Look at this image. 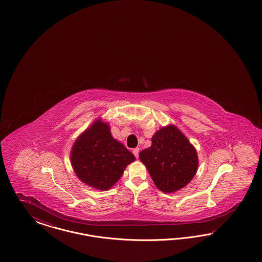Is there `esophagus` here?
<instances>
[{
	"label": "esophagus",
	"instance_id": "esophagus-1",
	"mask_svg": "<svg viewBox=\"0 0 262 262\" xmlns=\"http://www.w3.org/2000/svg\"><path fill=\"white\" fill-rule=\"evenodd\" d=\"M138 152H139L138 148H135V149L133 150V153H134V155H135L137 158L138 157Z\"/></svg>",
	"mask_w": 262,
	"mask_h": 262
}]
</instances>
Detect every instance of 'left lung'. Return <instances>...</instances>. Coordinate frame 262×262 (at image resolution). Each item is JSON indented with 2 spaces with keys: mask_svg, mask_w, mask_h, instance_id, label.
<instances>
[{
  "mask_svg": "<svg viewBox=\"0 0 262 262\" xmlns=\"http://www.w3.org/2000/svg\"><path fill=\"white\" fill-rule=\"evenodd\" d=\"M160 190L173 192L191 181L199 166L194 147L176 126L163 127L152 137L151 146L139 153Z\"/></svg>",
  "mask_w": 262,
  "mask_h": 262,
  "instance_id": "left-lung-1",
  "label": "left lung"
}]
</instances>
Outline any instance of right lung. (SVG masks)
<instances>
[{
  "instance_id": "obj_1",
  "label": "right lung",
  "mask_w": 262,
  "mask_h": 262,
  "mask_svg": "<svg viewBox=\"0 0 262 262\" xmlns=\"http://www.w3.org/2000/svg\"><path fill=\"white\" fill-rule=\"evenodd\" d=\"M75 174L90 187L108 189L136 157L113 138L110 127L97 120L76 139L71 154Z\"/></svg>"
}]
</instances>
